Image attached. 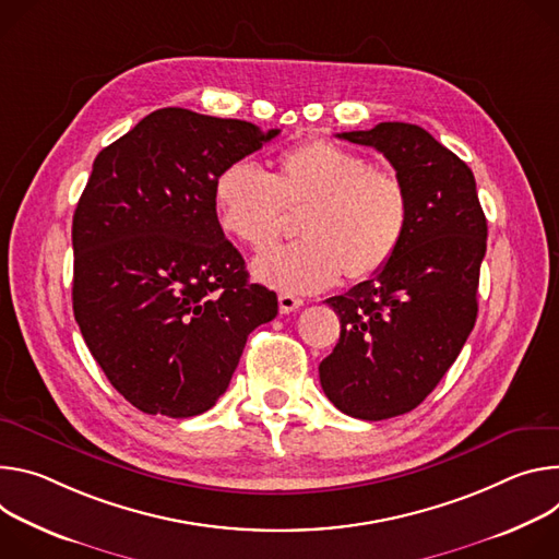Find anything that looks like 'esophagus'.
<instances>
[{"label":"esophagus","mask_w":559,"mask_h":559,"mask_svg":"<svg viewBox=\"0 0 559 559\" xmlns=\"http://www.w3.org/2000/svg\"><path fill=\"white\" fill-rule=\"evenodd\" d=\"M280 313H293L299 306H304V299L293 293H280Z\"/></svg>","instance_id":"34e87169"}]
</instances>
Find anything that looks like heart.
<instances>
[{"instance_id":"heart-1","label":"heart","mask_w":559,"mask_h":559,"mask_svg":"<svg viewBox=\"0 0 559 559\" xmlns=\"http://www.w3.org/2000/svg\"><path fill=\"white\" fill-rule=\"evenodd\" d=\"M213 206L219 228L262 253L284 235L286 214L301 213L304 241L255 260L253 275L286 293H318L340 275L364 282L397 255L411 222L404 181L329 140H308L282 151L273 173L253 162H233L215 179Z\"/></svg>"}]
</instances>
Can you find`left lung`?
Returning <instances> with one entry per match:
<instances>
[{
	"label": "left lung",
	"instance_id": "left-lung-1",
	"mask_svg": "<svg viewBox=\"0 0 559 559\" xmlns=\"http://www.w3.org/2000/svg\"><path fill=\"white\" fill-rule=\"evenodd\" d=\"M337 138L380 151L411 198L393 262L326 299L342 333L320 364L322 389L342 413L380 421L419 406L457 359L477 318L488 228L473 170L415 123Z\"/></svg>",
	"mask_w": 559,
	"mask_h": 559
}]
</instances>
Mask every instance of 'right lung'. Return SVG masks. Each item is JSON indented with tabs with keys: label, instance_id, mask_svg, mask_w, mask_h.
Wrapping results in <instances>:
<instances>
[{
	"label": "right lung",
	"instance_id": "obj_1",
	"mask_svg": "<svg viewBox=\"0 0 559 559\" xmlns=\"http://www.w3.org/2000/svg\"><path fill=\"white\" fill-rule=\"evenodd\" d=\"M280 135L159 108L106 146L73 215V313L104 376L148 415L219 400L277 295L248 282L213 206L217 175Z\"/></svg>",
	"mask_w": 559,
	"mask_h": 559
}]
</instances>
